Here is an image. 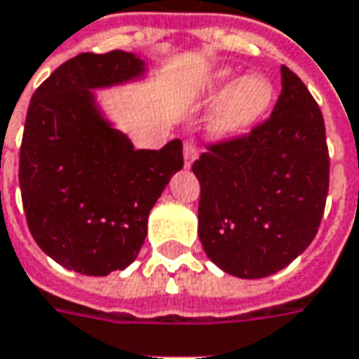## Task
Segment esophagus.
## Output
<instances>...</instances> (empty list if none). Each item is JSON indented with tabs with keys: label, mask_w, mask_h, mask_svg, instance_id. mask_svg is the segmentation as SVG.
Here are the masks:
<instances>
[{
	"label": "esophagus",
	"mask_w": 359,
	"mask_h": 359,
	"mask_svg": "<svg viewBox=\"0 0 359 359\" xmlns=\"http://www.w3.org/2000/svg\"><path fill=\"white\" fill-rule=\"evenodd\" d=\"M182 154H184V165L190 169V167H192V163L198 159L200 149H198L196 145L192 144V142H184V145H182Z\"/></svg>",
	"instance_id": "obj_1"
}]
</instances>
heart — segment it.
Listing matches in <instances>:
<instances>
[{"instance_id":"obj_1","label":"heart","mask_w":359,"mask_h":359,"mask_svg":"<svg viewBox=\"0 0 359 359\" xmlns=\"http://www.w3.org/2000/svg\"><path fill=\"white\" fill-rule=\"evenodd\" d=\"M231 81L229 69L215 72L205 85L210 97L222 93ZM274 97V87L262 75H247L231 85L223 99L217 102L212 120L210 132L215 137H233L245 134L270 107Z\"/></svg>"}]
</instances>
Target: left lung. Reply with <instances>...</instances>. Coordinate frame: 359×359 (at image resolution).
I'll return each instance as SVG.
<instances>
[{
  "mask_svg": "<svg viewBox=\"0 0 359 359\" xmlns=\"http://www.w3.org/2000/svg\"><path fill=\"white\" fill-rule=\"evenodd\" d=\"M270 118L247 136L208 145L198 235L208 258L237 278H266L302 255L319 231L328 194L325 120L309 89L282 66Z\"/></svg>",
  "mask_w": 359,
  "mask_h": 359,
  "instance_id": "obj_1",
  "label": "left lung"
}]
</instances>
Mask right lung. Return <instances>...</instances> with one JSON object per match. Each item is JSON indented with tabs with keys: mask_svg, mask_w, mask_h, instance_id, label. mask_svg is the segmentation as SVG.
I'll use <instances>...</instances> for the list:
<instances>
[{
	"mask_svg": "<svg viewBox=\"0 0 359 359\" xmlns=\"http://www.w3.org/2000/svg\"><path fill=\"white\" fill-rule=\"evenodd\" d=\"M130 52H85L34 91L25 120L19 184L40 249L85 276H107L136 260L147 217L182 169V142L134 149L97 107L93 89L142 77Z\"/></svg>",
	"mask_w": 359,
	"mask_h": 359,
	"instance_id": "obj_1",
	"label": "right lung"
}]
</instances>
